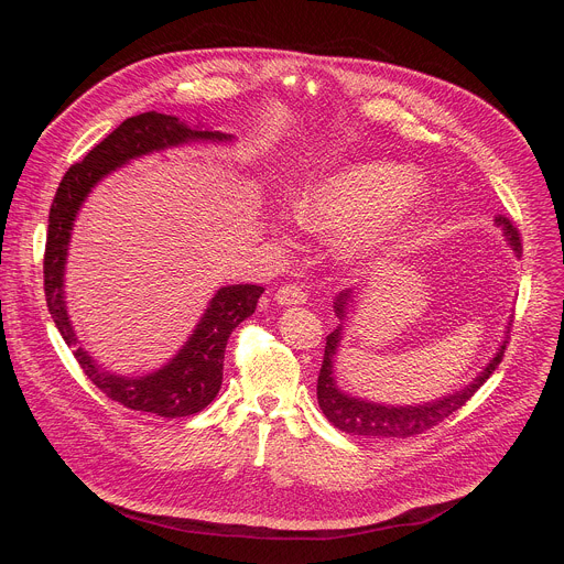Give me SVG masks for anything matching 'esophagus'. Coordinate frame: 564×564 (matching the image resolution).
Here are the masks:
<instances>
[{
    "label": "esophagus",
    "mask_w": 564,
    "mask_h": 564,
    "mask_svg": "<svg viewBox=\"0 0 564 564\" xmlns=\"http://www.w3.org/2000/svg\"><path fill=\"white\" fill-rule=\"evenodd\" d=\"M274 299L281 303V305H299V303H305L307 301V292L303 290V285H296V283H285L276 290Z\"/></svg>",
    "instance_id": "obj_1"
}]
</instances>
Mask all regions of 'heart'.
I'll return each instance as SVG.
<instances>
[{
  "instance_id": "obj_1",
  "label": "heart",
  "mask_w": 564,
  "mask_h": 564,
  "mask_svg": "<svg viewBox=\"0 0 564 564\" xmlns=\"http://www.w3.org/2000/svg\"><path fill=\"white\" fill-rule=\"evenodd\" d=\"M422 185L392 163L348 167L310 187L296 203V220L318 234L348 231V250L357 257L375 252L404 229L417 214Z\"/></svg>"
}]
</instances>
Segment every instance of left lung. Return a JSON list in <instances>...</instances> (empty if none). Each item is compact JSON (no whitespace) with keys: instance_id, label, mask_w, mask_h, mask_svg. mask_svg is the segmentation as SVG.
<instances>
[{"instance_id":"obj_1","label":"left lung","mask_w":564,"mask_h":564,"mask_svg":"<svg viewBox=\"0 0 564 564\" xmlns=\"http://www.w3.org/2000/svg\"><path fill=\"white\" fill-rule=\"evenodd\" d=\"M496 223L505 227V236L509 240V246L513 248V252L522 254L520 229L513 225V220L509 216L500 214V216H496ZM348 299H350V292H344L335 301V312L339 318L346 316ZM339 341H341V324L326 339L324 364H321L318 381H316L318 406H321V411H324V415L333 422V426H337L339 431L352 433V435L379 437V440H394V437L401 440V437H411V435H422V433L431 431L433 426L442 424L448 415L459 411L466 401L477 392V388L494 375V370L500 366L507 344H509V341H505L500 346L498 355L491 359V364L473 379V383L457 390L455 394H446L437 401H429V404H424V406H381V404H370V401H364V399H355L337 388L335 377H333V359H335Z\"/></svg>"}]
</instances>
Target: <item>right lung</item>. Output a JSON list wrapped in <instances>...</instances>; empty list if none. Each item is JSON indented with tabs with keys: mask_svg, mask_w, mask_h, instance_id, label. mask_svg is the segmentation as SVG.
<instances>
[{
	"mask_svg": "<svg viewBox=\"0 0 564 564\" xmlns=\"http://www.w3.org/2000/svg\"><path fill=\"white\" fill-rule=\"evenodd\" d=\"M227 138L229 135L220 131L192 129L176 116L155 111L127 118L100 144H96L85 160L68 167L51 203L44 250V294L48 312L66 346L73 348V357L77 359L79 368L85 370L94 386H98L109 399L118 401L124 409L170 420L189 417L207 409L223 383L227 339L238 324H243L250 314H254L259 296L265 288L248 283L220 288L189 341L158 372L138 379L105 372L83 348H77V337L64 307V263L75 214L91 187L109 172L124 165L127 160L149 151L176 147L187 140Z\"/></svg>",
	"mask_w": 564,
	"mask_h": 564,
	"instance_id": "obj_1",
	"label": "right lung"
}]
</instances>
